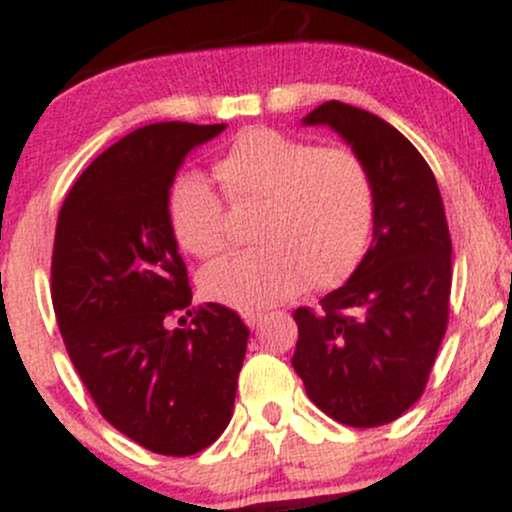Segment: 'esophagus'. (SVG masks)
<instances>
[{
    "label": "esophagus",
    "mask_w": 512,
    "mask_h": 512,
    "mask_svg": "<svg viewBox=\"0 0 512 512\" xmlns=\"http://www.w3.org/2000/svg\"><path fill=\"white\" fill-rule=\"evenodd\" d=\"M243 320H245V325L250 327V330H255V327H260L262 315H260V313H245Z\"/></svg>",
    "instance_id": "esophagus-1"
}]
</instances>
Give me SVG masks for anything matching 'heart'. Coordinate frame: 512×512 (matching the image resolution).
I'll return each instance as SVG.
<instances>
[{"label": "heart", "instance_id": "obj_1", "mask_svg": "<svg viewBox=\"0 0 512 512\" xmlns=\"http://www.w3.org/2000/svg\"><path fill=\"white\" fill-rule=\"evenodd\" d=\"M231 204H260L252 248L221 257L199 274L209 301L260 313L303 289L342 286L361 262L373 228V180L351 149L293 139L276 129L240 132L214 163ZM170 233L182 250L211 257L226 248L223 204L195 173H180L166 195Z\"/></svg>", "mask_w": 512, "mask_h": 512}]
</instances>
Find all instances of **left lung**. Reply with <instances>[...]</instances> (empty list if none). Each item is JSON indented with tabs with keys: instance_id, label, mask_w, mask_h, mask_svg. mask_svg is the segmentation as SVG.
Segmentation results:
<instances>
[{
	"instance_id": "8db88e82",
	"label": "left lung",
	"mask_w": 512,
	"mask_h": 512,
	"mask_svg": "<svg viewBox=\"0 0 512 512\" xmlns=\"http://www.w3.org/2000/svg\"><path fill=\"white\" fill-rule=\"evenodd\" d=\"M305 127H330L373 180V240L320 310L298 308L291 366L334 421L383 426L424 392L448 327L452 243L438 182L390 122L339 101L317 105Z\"/></svg>"
}]
</instances>
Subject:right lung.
Returning a JSON list of instances; mask_svg holds the SVG:
<instances>
[{"label": "right lung", "instance_id": "1", "mask_svg": "<svg viewBox=\"0 0 512 512\" xmlns=\"http://www.w3.org/2000/svg\"><path fill=\"white\" fill-rule=\"evenodd\" d=\"M223 129H134L81 173L57 216L52 305L69 358L108 424L158 455H195L226 431L248 349L231 308H190L166 216L182 161ZM182 312L191 327L170 326Z\"/></svg>", "mask_w": 512, "mask_h": 512}]
</instances>
